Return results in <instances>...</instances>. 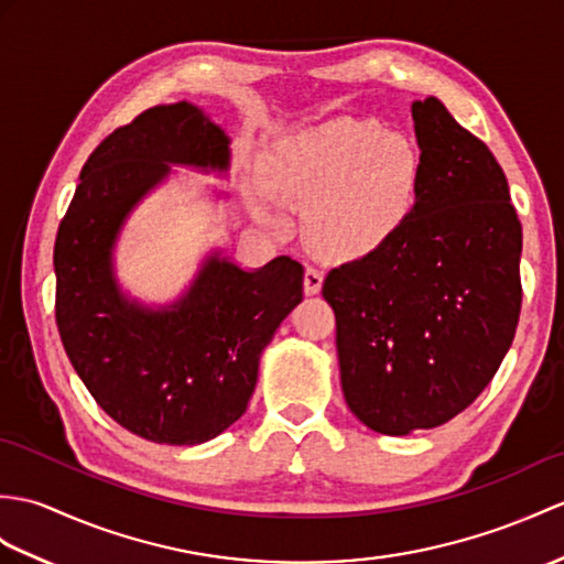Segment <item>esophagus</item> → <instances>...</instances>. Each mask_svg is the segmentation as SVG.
Listing matches in <instances>:
<instances>
[{"label": "esophagus", "instance_id": "esophagus-1", "mask_svg": "<svg viewBox=\"0 0 564 564\" xmlns=\"http://www.w3.org/2000/svg\"><path fill=\"white\" fill-rule=\"evenodd\" d=\"M305 293L307 295H317L319 291H322V283H324V276H322V271L319 269H314V267H307L305 269Z\"/></svg>", "mask_w": 564, "mask_h": 564}]
</instances>
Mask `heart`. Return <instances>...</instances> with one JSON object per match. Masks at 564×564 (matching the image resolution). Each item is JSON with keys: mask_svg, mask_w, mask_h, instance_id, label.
I'll return each instance as SVG.
<instances>
[{"mask_svg": "<svg viewBox=\"0 0 564 564\" xmlns=\"http://www.w3.org/2000/svg\"><path fill=\"white\" fill-rule=\"evenodd\" d=\"M261 175L273 192L307 204L305 232L314 250L360 259L384 250L409 226L421 202L423 155L397 129L334 120L281 141ZM254 212L267 226H283L267 189L254 192Z\"/></svg>", "mask_w": 564, "mask_h": 564, "instance_id": "b5f03b06", "label": "heart"}]
</instances>
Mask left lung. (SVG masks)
Wrapping results in <instances>:
<instances>
[{
	"instance_id": "obj_1",
	"label": "left lung",
	"mask_w": 564,
	"mask_h": 564,
	"mask_svg": "<svg viewBox=\"0 0 564 564\" xmlns=\"http://www.w3.org/2000/svg\"><path fill=\"white\" fill-rule=\"evenodd\" d=\"M421 202L384 250L332 269L348 409L382 435L452 421L490 384L521 312V223L490 149L437 98L411 105Z\"/></svg>"
}]
</instances>
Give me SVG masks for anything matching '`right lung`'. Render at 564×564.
I'll return each mask as SVG.
<instances>
[{
    "label": "right lung",
    "instance_id": "right-lung-1",
    "mask_svg": "<svg viewBox=\"0 0 564 564\" xmlns=\"http://www.w3.org/2000/svg\"><path fill=\"white\" fill-rule=\"evenodd\" d=\"M230 139L182 100L134 117L88 155L55 240V317L76 375L115 423L159 444H202L247 411L261 350L303 300L291 257L245 271L214 252L177 303L151 310L115 279L129 212L170 165L226 173Z\"/></svg>",
    "mask_w": 564,
    "mask_h": 564
}]
</instances>
